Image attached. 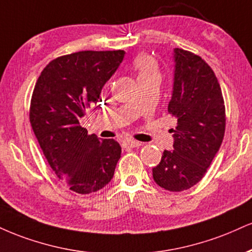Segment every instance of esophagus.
Masks as SVG:
<instances>
[{
  "label": "esophagus",
  "instance_id": "obj_1",
  "mask_svg": "<svg viewBox=\"0 0 252 252\" xmlns=\"http://www.w3.org/2000/svg\"><path fill=\"white\" fill-rule=\"evenodd\" d=\"M123 145L126 148H137V147H141L142 143L141 142L134 141V139H126V141L123 142Z\"/></svg>",
  "mask_w": 252,
  "mask_h": 252
}]
</instances>
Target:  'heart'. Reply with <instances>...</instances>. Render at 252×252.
Returning a JSON list of instances; mask_svg holds the SVG:
<instances>
[{"label":"heart","instance_id":"obj_1","mask_svg":"<svg viewBox=\"0 0 252 252\" xmlns=\"http://www.w3.org/2000/svg\"><path fill=\"white\" fill-rule=\"evenodd\" d=\"M135 68L138 71V77L149 74H156L157 72L155 61L149 56L138 57L135 62Z\"/></svg>","mask_w":252,"mask_h":252}]
</instances>
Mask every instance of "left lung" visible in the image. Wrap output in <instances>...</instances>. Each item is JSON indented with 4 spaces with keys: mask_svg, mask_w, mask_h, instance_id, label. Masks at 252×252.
I'll return each instance as SVG.
<instances>
[{
    "mask_svg": "<svg viewBox=\"0 0 252 252\" xmlns=\"http://www.w3.org/2000/svg\"><path fill=\"white\" fill-rule=\"evenodd\" d=\"M174 86L168 111L177 118L174 150L163 151L154 181L169 191L198 183L216 156L225 131V107L216 75L201 57L175 48Z\"/></svg>",
    "mask_w": 252,
    "mask_h": 252,
    "instance_id": "obj_1",
    "label": "left lung"
}]
</instances>
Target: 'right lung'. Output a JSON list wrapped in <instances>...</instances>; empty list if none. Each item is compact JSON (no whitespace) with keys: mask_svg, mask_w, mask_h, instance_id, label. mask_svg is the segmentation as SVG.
<instances>
[{"mask_svg":"<svg viewBox=\"0 0 252 252\" xmlns=\"http://www.w3.org/2000/svg\"><path fill=\"white\" fill-rule=\"evenodd\" d=\"M124 55V50H86L57 57L35 84L29 114L34 134L55 175L82 195L107 186L121 158L118 142L88 135L80 120L102 102V88Z\"/></svg>","mask_w":252,"mask_h":252,"instance_id":"obj_1","label":"right lung"}]
</instances>
